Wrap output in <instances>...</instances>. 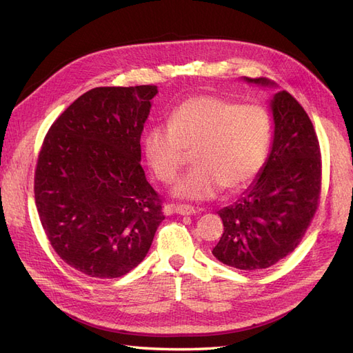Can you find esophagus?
Listing matches in <instances>:
<instances>
[{
    "label": "esophagus",
    "instance_id": "34e87169",
    "mask_svg": "<svg viewBox=\"0 0 353 353\" xmlns=\"http://www.w3.org/2000/svg\"><path fill=\"white\" fill-rule=\"evenodd\" d=\"M170 209H172L175 213H178V215H183V216L194 215L196 213V209L193 206H188V205H174V206H170Z\"/></svg>",
    "mask_w": 353,
    "mask_h": 353
}]
</instances>
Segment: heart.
<instances>
[{
  "mask_svg": "<svg viewBox=\"0 0 353 353\" xmlns=\"http://www.w3.org/2000/svg\"><path fill=\"white\" fill-rule=\"evenodd\" d=\"M271 138L270 114L261 105L218 95H194L169 113L166 125L144 135L148 166L162 183H172L193 152L196 166L181 176L172 194L185 200H209L225 187L239 191L259 174Z\"/></svg>",
  "mask_w": 353,
  "mask_h": 353,
  "instance_id": "heart-1",
  "label": "heart"
}]
</instances>
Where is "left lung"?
<instances>
[{"label":"left lung","instance_id":"left-lung-1","mask_svg":"<svg viewBox=\"0 0 353 353\" xmlns=\"http://www.w3.org/2000/svg\"><path fill=\"white\" fill-rule=\"evenodd\" d=\"M276 88L265 78H243ZM271 152L256 179L231 206L218 212L223 234L215 258L232 268H270L292 253L311 223L321 191V154L311 119L287 91L270 101Z\"/></svg>","mask_w":353,"mask_h":353}]
</instances>
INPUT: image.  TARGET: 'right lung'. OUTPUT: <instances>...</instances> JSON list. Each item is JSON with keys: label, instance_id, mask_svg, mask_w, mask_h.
Wrapping results in <instances>:
<instances>
[{"label": "right lung", "instance_id": "right-lung-1", "mask_svg": "<svg viewBox=\"0 0 353 353\" xmlns=\"http://www.w3.org/2000/svg\"><path fill=\"white\" fill-rule=\"evenodd\" d=\"M154 85L82 94L51 125L38 156L35 205L52 249L72 268L117 279L145 258L160 199L141 168Z\"/></svg>", "mask_w": 353, "mask_h": 353}]
</instances>
